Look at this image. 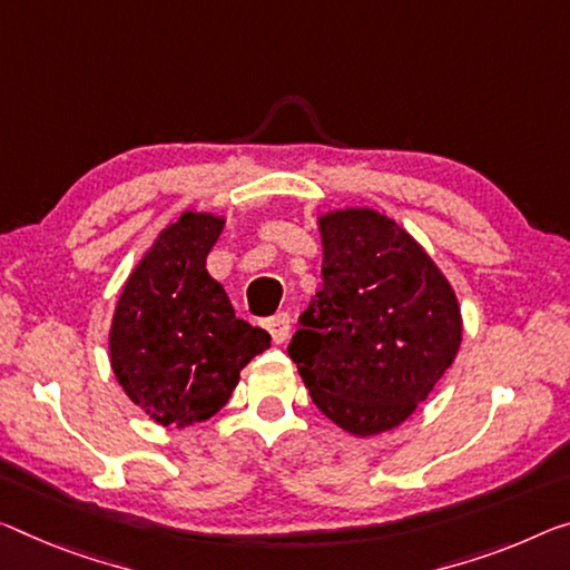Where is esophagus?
<instances>
[{
	"label": "esophagus",
	"instance_id": "34e87169",
	"mask_svg": "<svg viewBox=\"0 0 570 570\" xmlns=\"http://www.w3.org/2000/svg\"><path fill=\"white\" fill-rule=\"evenodd\" d=\"M291 328H293V321L287 313H277L267 321V331L273 334L275 344H283V341H287V336H291Z\"/></svg>",
	"mask_w": 570,
	"mask_h": 570
}]
</instances>
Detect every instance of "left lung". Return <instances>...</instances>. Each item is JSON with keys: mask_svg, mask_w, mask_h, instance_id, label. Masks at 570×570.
I'll use <instances>...</instances> for the list:
<instances>
[{"mask_svg": "<svg viewBox=\"0 0 570 570\" xmlns=\"http://www.w3.org/2000/svg\"><path fill=\"white\" fill-rule=\"evenodd\" d=\"M323 291L287 346L315 407L370 438L405 423L453 364L456 291L395 218L370 206L318 216Z\"/></svg>", "mask_w": 570, "mask_h": 570, "instance_id": "obj_1", "label": "left lung"}]
</instances>
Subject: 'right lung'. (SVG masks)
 <instances>
[{
    "label": "right lung",
    "instance_id": "add662e5",
    "mask_svg": "<svg viewBox=\"0 0 570 570\" xmlns=\"http://www.w3.org/2000/svg\"><path fill=\"white\" fill-rule=\"evenodd\" d=\"M224 226V216L186 208L155 236L114 308L111 372L157 425L214 417L244 366L269 348L267 331L236 318L224 285L206 269Z\"/></svg>",
    "mask_w": 570,
    "mask_h": 570
}]
</instances>
